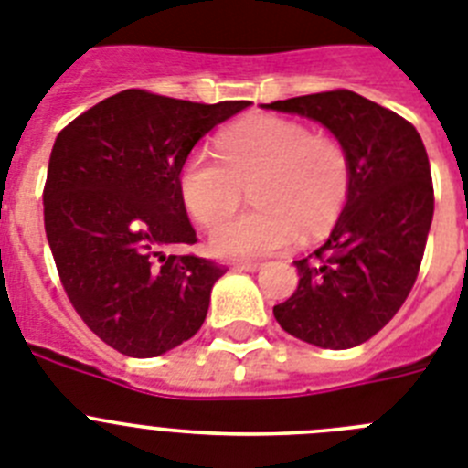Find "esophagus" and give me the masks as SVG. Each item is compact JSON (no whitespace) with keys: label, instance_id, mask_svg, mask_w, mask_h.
<instances>
[{"label":"esophagus","instance_id":"1","mask_svg":"<svg viewBox=\"0 0 468 468\" xmlns=\"http://www.w3.org/2000/svg\"><path fill=\"white\" fill-rule=\"evenodd\" d=\"M233 268L235 271H247V273H254V271H259V268H261V263L259 261H235Z\"/></svg>","mask_w":468,"mask_h":468}]
</instances>
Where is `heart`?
Returning a JSON list of instances; mask_svg holds the SVG:
<instances>
[{
    "mask_svg": "<svg viewBox=\"0 0 468 468\" xmlns=\"http://www.w3.org/2000/svg\"><path fill=\"white\" fill-rule=\"evenodd\" d=\"M217 157L195 150L178 169V195L195 221L214 229L255 184L258 209L218 227L209 238L214 254L261 259L294 245L302 230L320 238L332 230L353 188L346 148L315 136L306 124L275 115H251L218 136Z\"/></svg>",
    "mask_w": 468,
    "mask_h": 468,
    "instance_id": "heart-1",
    "label": "heart"
}]
</instances>
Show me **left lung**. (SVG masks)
<instances>
[{
    "instance_id": "1",
    "label": "left lung",
    "mask_w": 468,
    "mask_h": 468,
    "mask_svg": "<svg viewBox=\"0 0 468 468\" xmlns=\"http://www.w3.org/2000/svg\"><path fill=\"white\" fill-rule=\"evenodd\" d=\"M263 108L320 122L351 157L346 207L324 245L294 261L299 287L273 315L313 346L353 348L396 315L420 273L433 221L429 155L408 120L346 89Z\"/></svg>"
}]
</instances>
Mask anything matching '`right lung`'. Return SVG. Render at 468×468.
Segmentation results:
<instances>
[{
	"mask_svg": "<svg viewBox=\"0 0 468 468\" xmlns=\"http://www.w3.org/2000/svg\"><path fill=\"white\" fill-rule=\"evenodd\" d=\"M247 105L127 89L56 138L44 186L48 247L80 318L115 351L162 356L205 323L211 287L226 268L166 254L197 242L178 169L205 133Z\"/></svg>",
	"mask_w": 468,
	"mask_h": 468,
	"instance_id": "add662e5",
	"label": "right lung"
}]
</instances>
